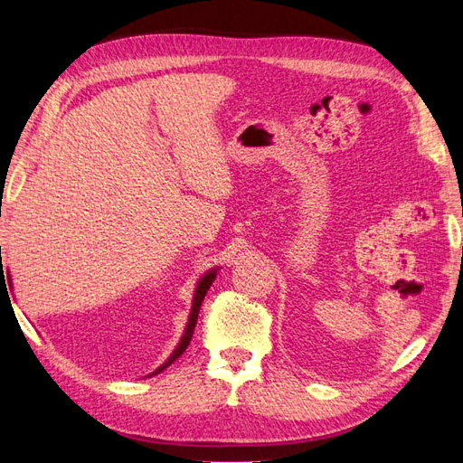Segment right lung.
<instances>
[{"label": "right lung", "instance_id": "add662e5", "mask_svg": "<svg viewBox=\"0 0 463 463\" xmlns=\"http://www.w3.org/2000/svg\"><path fill=\"white\" fill-rule=\"evenodd\" d=\"M218 270H220V266H214V269H210V270H206L201 278H199V282H197V286H194V293H193V303H191V313H189V318H187V325H185V330H184V335H181L179 338V344L175 345V349L172 352V355L167 357L162 365L154 371V373H150L148 376H154V374H158V373H162L164 369H167L172 365V363L185 352L187 349V345H189V342H191V338H193V330H194V325H197V317H199V311H201V305H203V301H204V296H206V291L210 289V286H213V282L216 279V276H218Z\"/></svg>", "mask_w": 463, "mask_h": 463}]
</instances>
